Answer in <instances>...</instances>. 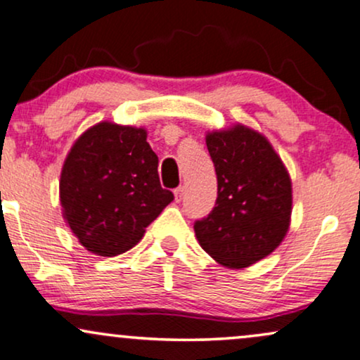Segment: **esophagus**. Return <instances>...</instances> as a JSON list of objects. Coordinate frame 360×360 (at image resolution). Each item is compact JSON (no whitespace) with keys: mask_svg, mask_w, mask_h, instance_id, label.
I'll return each mask as SVG.
<instances>
[{"mask_svg":"<svg viewBox=\"0 0 360 360\" xmlns=\"http://www.w3.org/2000/svg\"><path fill=\"white\" fill-rule=\"evenodd\" d=\"M183 196H184V188H183V186H179V188L174 189V198H176V201L179 202L181 199H183Z\"/></svg>","mask_w":360,"mask_h":360,"instance_id":"obj_1","label":"esophagus"}]
</instances>
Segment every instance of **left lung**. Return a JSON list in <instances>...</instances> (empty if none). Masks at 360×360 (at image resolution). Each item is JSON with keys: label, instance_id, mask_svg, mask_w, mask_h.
Segmentation results:
<instances>
[{"label": "left lung", "instance_id": "left-lung-1", "mask_svg": "<svg viewBox=\"0 0 360 360\" xmlns=\"http://www.w3.org/2000/svg\"><path fill=\"white\" fill-rule=\"evenodd\" d=\"M206 146L218 198L194 223L201 248L228 268L259 262L283 241L292 214V181L265 136L238 124L210 132Z\"/></svg>", "mask_w": 360, "mask_h": 360}]
</instances>
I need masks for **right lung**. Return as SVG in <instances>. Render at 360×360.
I'll return each mask as SVG.
<instances>
[{
    "label": "right lung",
    "instance_id": "obj_1",
    "mask_svg": "<svg viewBox=\"0 0 360 360\" xmlns=\"http://www.w3.org/2000/svg\"><path fill=\"white\" fill-rule=\"evenodd\" d=\"M159 159L146 129L101 122L72 146L60 176L63 218L80 245L98 257H117L174 199L162 189Z\"/></svg>",
    "mask_w": 360,
    "mask_h": 360
}]
</instances>
